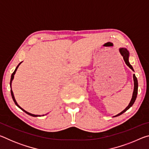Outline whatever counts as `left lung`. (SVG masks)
I'll list each match as a JSON object with an SVG mask.
<instances>
[{"label": "left lung", "instance_id": "1", "mask_svg": "<svg viewBox=\"0 0 149 149\" xmlns=\"http://www.w3.org/2000/svg\"><path fill=\"white\" fill-rule=\"evenodd\" d=\"M120 52L121 54H122V56L123 58V60H124L125 64H127V66H129L131 69H132V70H133V67L132 66V65L130 64L129 60H128V58H129V52H128V50L126 49H123V48H122V49H120ZM133 80H134V91H133L132 99V100H131V102H130V103L129 104V105H128V107L126 108L124 110H123L122 112L120 113V114H118V115L115 116V117L116 116H120L121 114H122L123 112H125L126 110L129 109V108L133 104V103H134L135 100L136 99V98H137V91H138V82H137V77H136L135 74H133Z\"/></svg>", "mask_w": 149, "mask_h": 149}]
</instances>
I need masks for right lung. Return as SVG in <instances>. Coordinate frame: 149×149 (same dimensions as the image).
<instances>
[{"label": "right lung", "instance_id": "obj_1", "mask_svg": "<svg viewBox=\"0 0 149 149\" xmlns=\"http://www.w3.org/2000/svg\"><path fill=\"white\" fill-rule=\"evenodd\" d=\"M22 62H21L19 63V64L17 65V66L16 67V70H14V72L12 73V75H11V79H10V91H11V95H12V99H13V100H14V102H15V104H16V105L17 106V107H19L20 109L21 110H22L24 111V112H26V114H29V116H33V117H37V116H41L40 115H35V114H31V113H29V112H26V110H24L23 108H22L21 107H19V106L17 104V103L16 102V100H15V98H14V94H13V92H12V88H11V84H12V80H13V79H14V74H15V73H16V70H17V68H18V66L19 65V64H21ZM42 116H44V115H42Z\"/></svg>", "mask_w": 149, "mask_h": 149}]
</instances>
